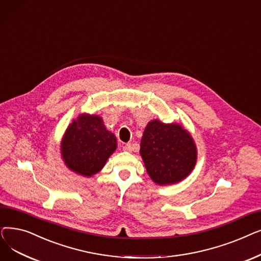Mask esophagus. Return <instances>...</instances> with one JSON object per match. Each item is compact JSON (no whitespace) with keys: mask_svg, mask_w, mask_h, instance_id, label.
Segmentation results:
<instances>
[{"mask_svg":"<svg viewBox=\"0 0 261 261\" xmlns=\"http://www.w3.org/2000/svg\"><path fill=\"white\" fill-rule=\"evenodd\" d=\"M124 151H127V152H132V150H133V144L130 143V142H128V143H126L125 145H124Z\"/></svg>","mask_w":261,"mask_h":261,"instance_id":"esophagus-1","label":"esophagus"}]
</instances>
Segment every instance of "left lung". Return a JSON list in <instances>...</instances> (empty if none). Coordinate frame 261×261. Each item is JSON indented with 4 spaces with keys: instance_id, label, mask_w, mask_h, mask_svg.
<instances>
[{
    "instance_id": "left-lung-1",
    "label": "left lung",
    "mask_w": 261,
    "mask_h": 261,
    "mask_svg": "<svg viewBox=\"0 0 261 261\" xmlns=\"http://www.w3.org/2000/svg\"><path fill=\"white\" fill-rule=\"evenodd\" d=\"M140 154L150 177L158 185L175 184L189 175L196 148L189 133L178 124L154 120L144 129Z\"/></svg>"
}]
</instances>
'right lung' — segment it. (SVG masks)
Masks as SVG:
<instances>
[{"instance_id": "1", "label": "right lung", "mask_w": 261, "mask_h": 261, "mask_svg": "<svg viewBox=\"0 0 261 261\" xmlns=\"http://www.w3.org/2000/svg\"><path fill=\"white\" fill-rule=\"evenodd\" d=\"M117 148V139L97 116L82 115L68 127L61 143L66 165L77 174L91 176L100 171Z\"/></svg>"}]
</instances>
